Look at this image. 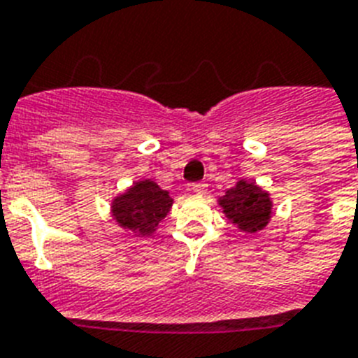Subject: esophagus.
I'll return each mask as SVG.
<instances>
[{"mask_svg":"<svg viewBox=\"0 0 358 358\" xmlns=\"http://www.w3.org/2000/svg\"><path fill=\"white\" fill-rule=\"evenodd\" d=\"M191 191L196 194H204L208 191V184H204V182H194V184H191Z\"/></svg>","mask_w":358,"mask_h":358,"instance_id":"esophagus-1","label":"esophagus"}]
</instances>
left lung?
Wrapping results in <instances>:
<instances>
[{
  "label": "left lung",
  "instance_id": "left-lung-1",
  "mask_svg": "<svg viewBox=\"0 0 358 358\" xmlns=\"http://www.w3.org/2000/svg\"><path fill=\"white\" fill-rule=\"evenodd\" d=\"M220 206L231 222L243 231H257L264 228L270 219V199L255 184L239 182L220 199Z\"/></svg>",
  "mask_w": 358,
  "mask_h": 358
}]
</instances>
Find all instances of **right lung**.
Wrapping results in <instances>:
<instances>
[{
	"mask_svg": "<svg viewBox=\"0 0 358 358\" xmlns=\"http://www.w3.org/2000/svg\"><path fill=\"white\" fill-rule=\"evenodd\" d=\"M171 206L173 199L167 191L150 180H143L113 200L112 211L113 219L123 228L132 229L134 234L150 235L159 220L165 219Z\"/></svg>",
	"mask_w": 358,
	"mask_h": 358,
	"instance_id": "1",
	"label": "right lung"
}]
</instances>
